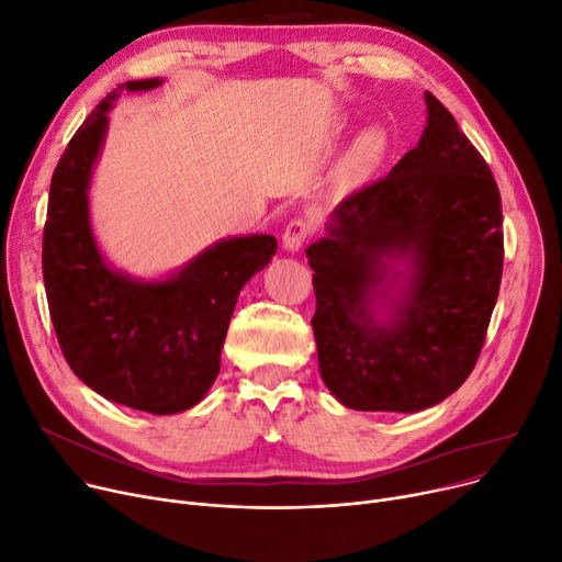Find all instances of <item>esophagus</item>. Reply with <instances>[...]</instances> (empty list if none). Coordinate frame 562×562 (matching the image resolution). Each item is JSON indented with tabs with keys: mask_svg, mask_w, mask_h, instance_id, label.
<instances>
[{
	"mask_svg": "<svg viewBox=\"0 0 562 562\" xmlns=\"http://www.w3.org/2000/svg\"><path fill=\"white\" fill-rule=\"evenodd\" d=\"M310 234H312V223L307 218H293L286 223L282 232V246L291 252H296L310 239Z\"/></svg>",
	"mask_w": 562,
	"mask_h": 562,
	"instance_id": "esophagus-1",
	"label": "esophagus"
}]
</instances>
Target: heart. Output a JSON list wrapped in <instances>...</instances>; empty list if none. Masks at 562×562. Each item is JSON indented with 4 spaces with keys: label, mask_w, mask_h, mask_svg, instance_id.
Listing matches in <instances>:
<instances>
[{
    "label": "heart",
    "mask_w": 562,
    "mask_h": 562,
    "mask_svg": "<svg viewBox=\"0 0 562 562\" xmlns=\"http://www.w3.org/2000/svg\"><path fill=\"white\" fill-rule=\"evenodd\" d=\"M378 147H380V140H378L375 134L362 136L358 147H356V153H352V166H356V168L369 166L378 157Z\"/></svg>",
    "instance_id": "obj_1"
}]
</instances>
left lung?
<instances>
[{
    "label": "left lung",
    "mask_w": 562,
    "mask_h": 562,
    "mask_svg": "<svg viewBox=\"0 0 562 562\" xmlns=\"http://www.w3.org/2000/svg\"><path fill=\"white\" fill-rule=\"evenodd\" d=\"M426 104L419 145L344 198L328 236L305 250L321 378L352 409L419 412L451 396L476 367L498 299L494 175L449 109L432 93ZM378 295L393 310L387 322L372 314Z\"/></svg>",
    "instance_id": "1"
}]
</instances>
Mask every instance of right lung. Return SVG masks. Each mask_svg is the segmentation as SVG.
<instances>
[{
    "mask_svg": "<svg viewBox=\"0 0 562 562\" xmlns=\"http://www.w3.org/2000/svg\"><path fill=\"white\" fill-rule=\"evenodd\" d=\"M117 86L86 117L58 159L43 232L49 316L75 375L104 398L150 415L202 401L221 371V348L244 284L276 255L271 234L218 241L161 282L109 269L88 221V184L102 150Z\"/></svg>",
    "mask_w": 562,
    "mask_h": 562,
    "instance_id": "right-lung-1",
    "label": "right lung"
}]
</instances>
